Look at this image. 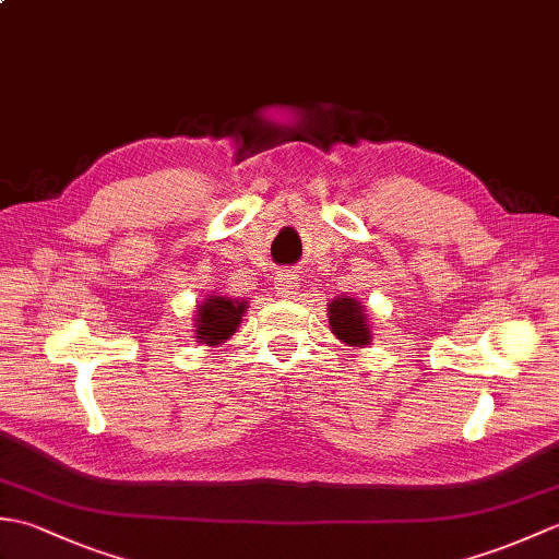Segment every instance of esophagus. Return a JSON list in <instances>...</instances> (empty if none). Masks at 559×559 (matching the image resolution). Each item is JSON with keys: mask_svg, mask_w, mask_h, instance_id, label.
Masks as SVG:
<instances>
[{"mask_svg": "<svg viewBox=\"0 0 559 559\" xmlns=\"http://www.w3.org/2000/svg\"><path fill=\"white\" fill-rule=\"evenodd\" d=\"M276 290L281 298H295V295H298V273L290 269L281 271L276 278Z\"/></svg>", "mask_w": 559, "mask_h": 559, "instance_id": "34e87169", "label": "esophagus"}]
</instances>
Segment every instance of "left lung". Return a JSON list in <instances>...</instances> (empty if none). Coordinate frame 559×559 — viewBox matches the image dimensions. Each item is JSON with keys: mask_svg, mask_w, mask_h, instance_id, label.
Returning <instances> with one entry per match:
<instances>
[{"mask_svg": "<svg viewBox=\"0 0 559 559\" xmlns=\"http://www.w3.org/2000/svg\"><path fill=\"white\" fill-rule=\"evenodd\" d=\"M329 326L348 346H367L370 343V326L360 302L355 298H336L329 305Z\"/></svg>", "mask_w": 559, "mask_h": 559, "instance_id": "left-lung-1", "label": "left lung"}]
</instances>
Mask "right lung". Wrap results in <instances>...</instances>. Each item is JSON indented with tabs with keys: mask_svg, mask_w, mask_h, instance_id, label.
Here are the masks:
<instances>
[{
	"mask_svg": "<svg viewBox=\"0 0 559 559\" xmlns=\"http://www.w3.org/2000/svg\"><path fill=\"white\" fill-rule=\"evenodd\" d=\"M247 302H237L228 298H216L211 295L206 302L199 305L197 312V338L209 346H218V343L228 341L237 324L242 322Z\"/></svg>",
	"mask_w": 559,
	"mask_h": 559,
	"instance_id": "1",
	"label": "right lung"
}]
</instances>
